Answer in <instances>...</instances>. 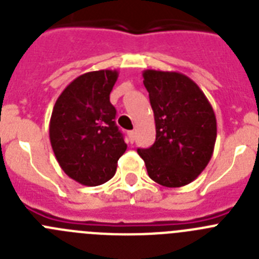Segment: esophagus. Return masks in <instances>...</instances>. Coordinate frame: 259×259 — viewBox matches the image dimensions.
Wrapping results in <instances>:
<instances>
[{
    "instance_id": "1",
    "label": "esophagus",
    "mask_w": 259,
    "mask_h": 259,
    "mask_svg": "<svg viewBox=\"0 0 259 259\" xmlns=\"http://www.w3.org/2000/svg\"><path fill=\"white\" fill-rule=\"evenodd\" d=\"M128 140H130V143H134L135 141V132L134 131H128Z\"/></svg>"
}]
</instances>
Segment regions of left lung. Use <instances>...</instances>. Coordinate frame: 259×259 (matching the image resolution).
Masks as SVG:
<instances>
[{
  "mask_svg": "<svg viewBox=\"0 0 259 259\" xmlns=\"http://www.w3.org/2000/svg\"><path fill=\"white\" fill-rule=\"evenodd\" d=\"M143 77L154 113L155 143L137 153L155 183L168 188L189 184L211 159L214 110L200 87L180 72L145 70Z\"/></svg>",
  "mask_w": 259,
  "mask_h": 259,
  "instance_id": "1",
  "label": "left lung"
}]
</instances>
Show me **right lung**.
I'll use <instances>...</instances> for the list:
<instances>
[{
    "label": "right lung",
    "instance_id": "obj_1",
    "mask_svg": "<svg viewBox=\"0 0 259 259\" xmlns=\"http://www.w3.org/2000/svg\"><path fill=\"white\" fill-rule=\"evenodd\" d=\"M116 79V70L80 75L53 107L49 137L57 161L66 175L88 187L111 179L127 149L114 120L116 110L110 102Z\"/></svg>",
    "mask_w": 259,
    "mask_h": 259
}]
</instances>
